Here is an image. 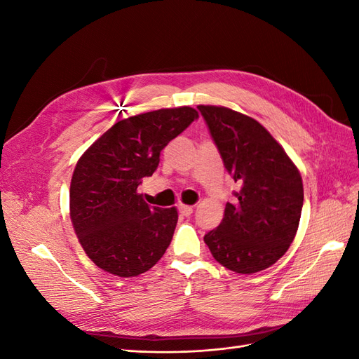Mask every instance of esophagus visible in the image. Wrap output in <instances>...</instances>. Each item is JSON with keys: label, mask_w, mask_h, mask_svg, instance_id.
Wrapping results in <instances>:
<instances>
[{"label": "esophagus", "mask_w": 359, "mask_h": 359, "mask_svg": "<svg viewBox=\"0 0 359 359\" xmlns=\"http://www.w3.org/2000/svg\"><path fill=\"white\" fill-rule=\"evenodd\" d=\"M178 210H180V212H181L182 215H186V217H189V215L193 214V206H189V205H180Z\"/></svg>", "instance_id": "1"}]
</instances>
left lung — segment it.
<instances>
[{"mask_svg":"<svg viewBox=\"0 0 359 359\" xmlns=\"http://www.w3.org/2000/svg\"><path fill=\"white\" fill-rule=\"evenodd\" d=\"M211 137L235 182L217 229L203 236L212 257L238 274L274 265L297 235L304 202L298 168L256 119L223 106L199 104Z\"/></svg>","mask_w":359,"mask_h":359,"instance_id":"1","label":"left lung"}]
</instances>
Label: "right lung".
<instances>
[{
	"instance_id": "1",
	"label": "right lung",
	"mask_w": 359,
	"mask_h": 359,
	"mask_svg": "<svg viewBox=\"0 0 359 359\" xmlns=\"http://www.w3.org/2000/svg\"><path fill=\"white\" fill-rule=\"evenodd\" d=\"M196 118V109L181 106L121 119L76 163L70 219L86 256L106 273L136 277L165 255L177 208L149 206L137 187L157 169L161 149Z\"/></svg>"
}]
</instances>
